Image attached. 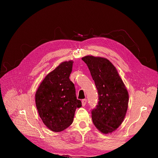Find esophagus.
I'll return each mask as SVG.
<instances>
[{"instance_id": "esophagus-1", "label": "esophagus", "mask_w": 158, "mask_h": 158, "mask_svg": "<svg viewBox=\"0 0 158 158\" xmlns=\"http://www.w3.org/2000/svg\"><path fill=\"white\" fill-rule=\"evenodd\" d=\"M86 102H87V100H86V98L82 99V105L83 106H85L86 105Z\"/></svg>"}]
</instances>
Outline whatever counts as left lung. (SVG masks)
Masks as SVG:
<instances>
[{
  "instance_id": "8db88e82",
  "label": "left lung",
  "mask_w": 158,
  "mask_h": 158,
  "mask_svg": "<svg viewBox=\"0 0 158 158\" xmlns=\"http://www.w3.org/2000/svg\"><path fill=\"white\" fill-rule=\"evenodd\" d=\"M82 60L88 66L98 94L97 105L92 111L93 122L102 133H111L125 118L129 102L127 90L108 60L86 56Z\"/></svg>"
}]
</instances>
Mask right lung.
<instances>
[{"label":"right lung","instance_id":"obj_1","mask_svg":"<svg viewBox=\"0 0 158 158\" xmlns=\"http://www.w3.org/2000/svg\"><path fill=\"white\" fill-rule=\"evenodd\" d=\"M73 61L61 63L41 82L35 95L36 108L45 125L60 132L73 122L75 111L82 106L69 77Z\"/></svg>","mask_w":158,"mask_h":158}]
</instances>
